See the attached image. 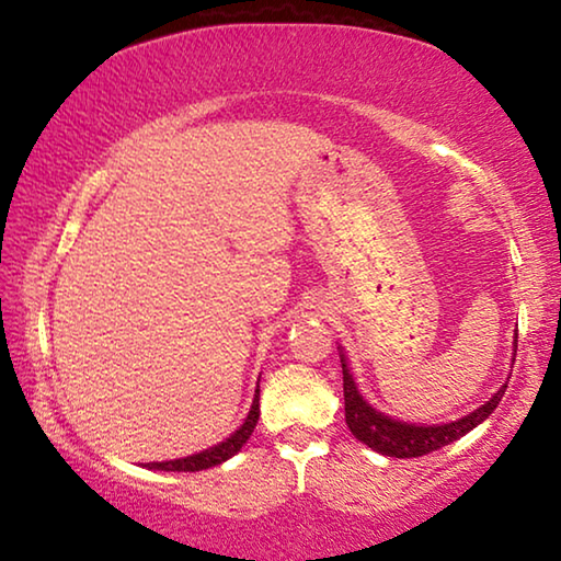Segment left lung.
<instances>
[{
	"instance_id": "left-lung-1",
	"label": "left lung",
	"mask_w": 561,
	"mask_h": 561,
	"mask_svg": "<svg viewBox=\"0 0 561 561\" xmlns=\"http://www.w3.org/2000/svg\"><path fill=\"white\" fill-rule=\"evenodd\" d=\"M341 356V371H344V408H346V425L354 433V438L360 440L368 448L386 455V458H417V455H428L433 450L443 448L460 440L465 433L478 428L480 423H485L490 413L500 405L502 396H505L507 381L502 383L495 393H492L485 403L474 408L472 413L455 417L450 423H405L401 417H393L388 413H381L376 405H371L358 391L356 378L351 374L348 358L344 354V346L339 344ZM517 356V331L515 341H512V364Z\"/></svg>"
}]
</instances>
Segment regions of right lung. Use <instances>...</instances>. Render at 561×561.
<instances>
[{"instance_id":"obj_1","label":"right lung","mask_w":561,"mask_h":561,"mask_svg":"<svg viewBox=\"0 0 561 561\" xmlns=\"http://www.w3.org/2000/svg\"><path fill=\"white\" fill-rule=\"evenodd\" d=\"M257 421H260V381H257V388H254L250 413L244 415L240 428L227 435L225 440H220L217 445H210V448H205L201 453L185 455V458L163 460V462H148L146 468L148 470H163V472H197V470L215 468V465H222L225 460H230L232 455L242 450V445L250 440V435L254 431V425H257Z\"/></svg>"}]
</instances>
